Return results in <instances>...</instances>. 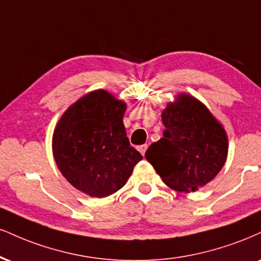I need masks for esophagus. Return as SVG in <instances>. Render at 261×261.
<instances>
[{
    "label": "esophagus",
    "instance_id": "1",
    "mask_svg": "<svg viewBox=\"0 0 261 261\" xmlns=\"http://www.w3.org/2000/svg\"><path fill=\"white\" fill-rule=\"evenodd\" d=\"M147 147H148V146H147V144H141V146L137 147V149L140 150L141 154L144 155V153H146V150H147Z\"/></svg>",
    "mask_w": 261,
    "mask_h": 261
}]
</instances>
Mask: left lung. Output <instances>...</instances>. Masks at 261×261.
<instances>
[{"label": "left lung", "mask_w": 261, "mask_h": 261, "mask_svg": "<svg viewBox=\"0 0 261 261\" xmlns=\"http://www.w3.org/2000/svg\"><path fill=\"white\" fill-rule=\"evenodd\" d=\"M164 137L152 143L146 159L168 187L196 192L214 180L227 159L224 126L196 97L178 93L162 113Z\"/></svg>", "instance_id": "1"}]
</instances>
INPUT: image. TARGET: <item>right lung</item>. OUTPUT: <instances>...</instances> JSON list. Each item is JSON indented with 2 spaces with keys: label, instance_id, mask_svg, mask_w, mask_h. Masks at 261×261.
Instances as JSON below:
<instances>
[{
  "label": "right lung",
  "instance_id": "right-lung-1",
  "mask_svg": "<svg viewBox=\"0 0 261 261\" xmlns=\"http://www.w3.org/2000/svg\"><path fill=\"white\" fill-rule=\"evenodd\" d=\"M125 111L124 100L95 90L74 102L56 125V164L69 184L87 196L105 198L117 192L143 158L128 142Z\"/></svg>",
  "mask_w": 261,
  "mask_h": 261
}]
</instances>
